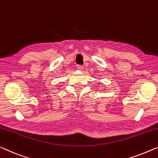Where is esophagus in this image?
I'll list each match as a JSON object with an SVG mask.
<instances>
[{
	"instance_id": "1",
	"label": "esophagus",
	"mask_w": 158,
	"mask_h": 158,
	"mask_svg": "<svg viewBox=\"0 0 158 158\" xmlns=\"http://www.w3.org/2000/svg\"><path fill=\"white\" fill-rule=\"evenodd\" d=\"M77 69H78L79 70H81V71H82V70L84 69V67H83V66H81V65H77Z\"/></svg>"
}]
</instances>
